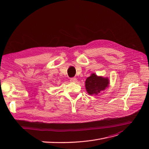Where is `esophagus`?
<instances>
[{
  "label": "esophagus",
  "instance_id": "1",
  "mask_svg": "<svg viewBox=\"0 0 149 149\" xmlns=\"http://www.w3.org/2000/svg\"><path fill=\"white\" fill-rule=\"evenodd\" d=\"M70 81L71 83H77L78 80H77V79H76V78H72L70 79Z\"/></svg>",
  "mask_w": 149,
  "mask_h": 149
}]
</instances>
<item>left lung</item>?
<instances>
[{"mask_svg":"<svg viewBox=\"0 0 149 149\" xmlns=\"http://www.w3.org/2000/svg\"><path fill=\"white\" fill-rule=\"evenodd\" d=\"M109 79L107 77L97 76L92 73L86 78L85 81V87L87 93L91 96H97L101 92L109 86Z\"/></svg>","mask_w":149,"mask_h":149,"instance_id":"1","label":"left lung"}]
</instances>
